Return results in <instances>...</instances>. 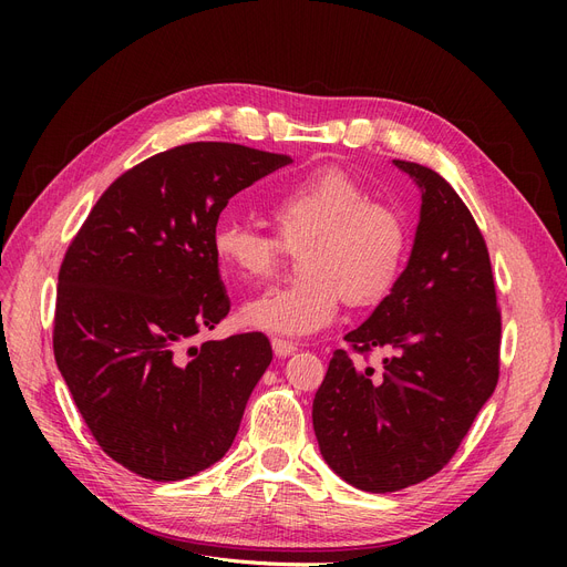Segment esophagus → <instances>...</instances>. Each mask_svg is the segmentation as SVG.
<instances>
[{
	"label": "esophagus",
	"instance_id": "obj_1",
	"mask_svg": "<svg viewBox=\"0 0 567 567\" xmlns=\"http://www.w3.org/2000/svg\"><path fill=\"white\" fill-rule=\"evenodd\" d=\"M271 347H274V353L278 355V359H287V355H291L296 349V342H289V340H282V338H274L271 340Z\"/></svg>",
	"mask_w": 567,
	"mask_h": 567
}]
</instances>
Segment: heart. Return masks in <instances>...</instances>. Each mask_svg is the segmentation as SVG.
I'll list each match as a JSON object with an SVG mask.
<instances>
[{"instance_id": "heart-1", "label": "heart", "mask_w": 567, "mask_h": 567, "mask_svg": "<svg viewBox=\"0 0 567 567\" xmlns=\"http://www.w3.org/2000/svg\"><path fill=\"white\" fill-rule=\"evenodd\" d=\"M274 234L223 218L212 248L223 271L244 282L274 278L285 252H299V278L241 310L250 329L310 336L329 326L340 303L370 308L398 285L409 255V225L395 206L374 199L359 178L319 167L291 182L268 206Z\"/></svg>"}]
</instances>
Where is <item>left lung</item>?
<instances>
[{
    "label": "left lung",
    "mask_w": 567,
    "mask_h": 567,
    "mask_svg": "<svg viewBox=\"0 0 567 567\" xmlns=\"http://www.w3.org/2000/svg\"><path fill=\"white\" fill-rule=\"evenodd\" d=\"M421 188V223L398 285L344 336L389 351L383 370L336 349L312 402L319 451L349 485L385 494L423 483L457 453L498 381L501 312L485 238L430 167L393 161Z\"/></svg>",
    "instance_id": "obj_1"
}]
</instances>
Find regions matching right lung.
I'll use <instances>...</instances> for the list:
<instances>
[{
    "label": "right lung",
    "mask_w": 567,
    "mask_h": 567,
    "mask_svg": "<svg viewBox=\"0 0 567 567\" xmlns=\"http://www.w3.org/2000/svg\"><path fill=\"white\" fill-rule=\"evenodd\" d=\"M291 158L190 142L124 172L59 268L52 347L103 453L169 483L216 464L268 363L264 333L193 340L227 317L212 236L227 202Z\"/></svg>",
    "instance_id": "add662e5"
}]
</instances>
